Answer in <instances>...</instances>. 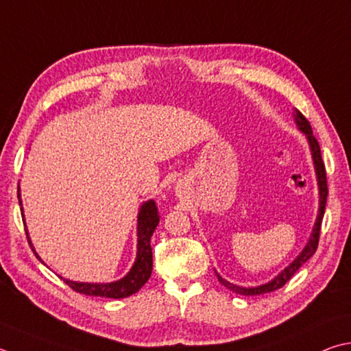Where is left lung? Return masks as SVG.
<instances>
[{"label":"left lung","instance_id":"8db88e82","mask_svg":"<svg viewBox=\"0 0 351 351\" xmlns=\"http://www.w3.org/2000/svg\"><path fill=\"white\" fill-rule=\"evenodd\" d=\"M295 121L299 129H301L305 135H307L310 149H311V155H313V162H315V169H316V176H317V184H319V215L316 218V224L313 228V233H311L308 244L305 245L301 254L293 261V263L287 267L284 271L279 273V275L271 279L270 282H267L264 285L259 287H252V289H245V287H239L234 285L232 282L226 281L218 275V279L221 281L222 285H226L227 289H230L234 293H239V295H245V296H252V295H263V293H270L275 291L278 289H281L287 282L290 281V278L295 275V273L301 269V265L307 263V261L313 256L317 244H319V234H321V224H322V218H324V212H326V202H327V195H328V187H327V175H326V165H324L322 156H321V147L317 139L313 136V130H311V125L308 123V119L304 117V114L299 112L298 109L295 110Z\"/></svg>","mask_w":351,"mask_h":351}]
</instances>
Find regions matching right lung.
Returning a JSON list of instances; mask_svg holds the SVG:
<instances>
[{"mask_svg": "<svg viewBox=\"0 0 351 351\" xmlns=\"http://www.w3.org/2000/svg\"><path fill=\"white\" fill-rule=\"evenodd\" d=\"M18 201H20V206H21L20 187H18ZM158 222H159V216H158L155 201L144 202L141 210H139V215H138L136 261H135V264H133L132 270L127 273L125 278L119 279V281H117V282H110V284H87V282H73V281H69V279H64V278H61V279H64V282L73 291L81 293V295H87V296L121 299V298H127V296L133 295V293H136L145 282L149 281V278L152 275V269H154V256H152L150 238L155 232ZM25 234H27V232H25ZM27 241H29V245L32 247L29 234H27ZM32 250H34V247H32ZM35 254H36V252H35ZM36 258L41 261V258L38 256V254H36Z\"/></svg>", "mask_w": 351, "mask_h": 351, "instance_id": "add662e5", "label": "right lung"}]
</instances>
